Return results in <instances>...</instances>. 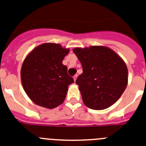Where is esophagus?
I'll return each instance as SVG.
<instances>
[{
  "instance_id": "esophagus-1",
  "label": "esophagus",
  "mask_w": 146,
  "mask_h": 146,
  "mask_svg": "<svg viewBox=\"0 0 146 146\" xmlns=\"http://www.w3.org/2000/svg\"><path fill=\"white\" fill-rule=\"evenodd\" d=\"M77 77H78V76L77 75H75L74 76H73V79H74V81H75V82H76V80Z\"/></svg>"
}]
</instances>
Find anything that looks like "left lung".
Listing matches in <instances>:
<instances>
[{"label":"left lung","instance_id":"8db88e82","mask_svg":"<svg viewBox=\"0 0 146 146\" xmlns=\"http://www.w3.org/2000/svg\"><path fill=\"white\" fill-rule=\"evenodd\" d=\"M82 65L79 85L83 102L93 110H104L119 99L128 84V68L111 48L90 46L73 49Z\"/></svg>","mask_w":146,"mask_h":146}]
</instances>
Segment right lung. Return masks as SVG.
<instances>
[{"label":"right lung","instance_id":"obj_1","mask_svg":"<svg viewBox=\"0 0 146 146\" xmlns=\"http://www.w3.org/2000/svg\"><path fill=\"white\" fill-rule=\"evenodd\" d=\"M70 50L55 43L38 45L24 59L21 70L22 86L34 103L52 109L63 103L74 80L62 61Z\"/></svg>","mask_w":146,"mask_h":146}]
</instances>
